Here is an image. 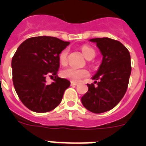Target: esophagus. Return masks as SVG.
Masks as SVG:
<instances>
[{
    "mask_svg": "<svg viewBox=\"0 0 146 146\" xmlns=\"http://www.w3.org/2000/svg\"><path fill=\"white\" fill-rule=\"evenodd\" d=\"M71 86H76V85H77V83H76V82H71Z\"/></svg>",
    "mask_w": 146,
    "mask_h": 146,
    "instance_id": "34e87169",
    "label": "esophagus"
}]
</instances>
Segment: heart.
Wrapping results in <instances>:
<instances>
[{
    "instance_id": "1",
    "label": "heart",
    "mask_w": 146,
    "mask_h": 146,
    "mask_svg": "<svg viewBox=\"0 0 146 146\" xmlns=\"http://www.w3.org/2000/svg\"><path fill=\"white\" fill-rule=\"evenodd\" d=\"M82 51L86 58L88 60L92 59L96 52L91 47L83 45L82 47ZM67 56H68V49H64L60 52L59 55L60 63L65 66L67 64ZM62 76L65 79L70 80L73 82H78L83 78L88 77L89 76V72L86 69H77L75 67H68L64 69L61 72Z\"/></svg>"
}]
</instances>
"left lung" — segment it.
Listing matches in <instances>:
<instances>
[{"label":"left lung","instance_id":"1","mask_svg":"<svg viewBox=\"0 0 146 146\" xmlns=\"http://www.w3.org/2000/svg\"><path fill=\"white\" fill-rule=\"evenodd\" d=\"M90 41L96 42L103 59L92 77L97 86L87 84L89 90L81 101L87 110L101 113L113 108L124 96L131 73L130 54L128 49L117 40L96 38Z\"/></svg>","mask_w":146,"mask_h":146}]
</instances>
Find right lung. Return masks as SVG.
Returning <instances> with one entry per match:
<instances>
[{
  "label": "right lung",
  "instance_id": "right-lung-1",
  "mask_svg": "<svg viewBox=\"0 0 146 146\" xmlns=\"http://www.w3.org/2000/svg\"><path fill=\"white\" fill-rule=\"evenodd\" d=\"M70 44L57 38L38 36L24 41L12 58L13 82L17 96L29 110L52 111L60 103L70 81L57 76L59 55ZM54 77L50 85L47 76Z\"/></svg>",
  "mask_w": 146,
  "mask_h": 146
}]
</instances>
